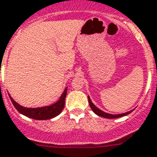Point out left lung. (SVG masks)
<instances>
[{"label": "left lung", "mask_w": 157, "mask_h": 157, "mask_svg": "<svg viewBox=\"0 0 157 157\" xmlns=\"http://www.w3.org/2000/svg\"><path fill=\"white\" fill-rule=\"evenodd\" d=\"M88 101H89V105H90V108H91V110L96 113L97 116H99V117H105V118H107V119H114V118H119V117H124V116H126V115L130 114L132 111H127L126 113H122V114H117V115H112V114H109V113H105L104 111H102L101 110H100L99 108H97L96 105H94L92 101H91V100L90 98L88 96Z\"/></svg>", "instance_id": "8db88e82"}]
</instances>
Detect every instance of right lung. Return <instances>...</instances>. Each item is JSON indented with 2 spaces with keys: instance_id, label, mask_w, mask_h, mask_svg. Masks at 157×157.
<instances>
[{
  "instance_id": "right-lung-1",
  "label": "right lung",
  "mask_w": 157,
  "mask_h": 157,
  "mask_svg": "<svg viewBox=\"0 0 157 157\" xmlns=\"http://www.w3.org/2000/svg\"><path fill=\"white\" fill-rule=\"evenodd\" d=\"M67 88H66L57 102H56L51 105H48V106L38 108H27L21 106L17 102L14 101L13 98L10 96V94H9V96H10V99L13 105L21 114L32 118V119H35V120H49V119L54 118L58 116L62 111L64 106H65V100H66V96H67Z\"/></svg>"
}]
</instances>
